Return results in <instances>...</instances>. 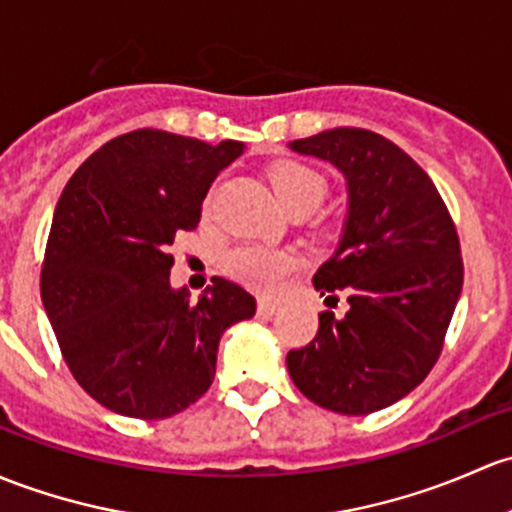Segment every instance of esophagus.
<instances>
[{"label":"esophagus","instance_id":"esophagus-1","mask_svg":"<svg viewBox=\"0 0 512 512\" xmlns=\"http://www.w3.org/2000/svg\"><path fill=\"white\" fill-rule=\"evenodd\" d=\"M277 309H279V301H274L270 297H260V299H257V311H260L262 316H272Z\"/></svg>","mask_w":512,"mask_h":512}]
</instances>
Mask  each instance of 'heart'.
Instances as JSON below:
<instances>
[{"mask_svg": "<svg viewBox=\"0 0 512 512\" xmlns=\"http://www.w3.org/2000/svg\"><path fill=\"white\" fill-rule=\"evenodd\" d=\"M270 184L274 196L279 198L284 208L294 206H316L326 193V179L311 166L294 159L274 161L270 166ZM299 255L292 250H279V247L242 245L230 247L223 255V270L235 277L238 282L252 289H277L289 274L297 272Z\"/></svg>", "mask_w": 512, "mask_h": 512, "instance_id": "obj_1", "label": "heart"}]
</instances>
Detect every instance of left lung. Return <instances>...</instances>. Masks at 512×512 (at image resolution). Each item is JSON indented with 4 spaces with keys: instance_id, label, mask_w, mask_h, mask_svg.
I'll return each mask as SVG.
<instances>
[{
    "instance_id": "8db88e82",
    "label": "left lung",
    "mask_w": 512,
    "mask_h": 512,
    "mask_svg": "<svg viewBox=\"0 0 512 512\" xmlns=\"http://www.w3.org/2000/svg\"><path fill=\"white\" fill-rule=\"evenodd\" d=\"M289 149L346 176V225L314 287L343 289L351 304L341 319L321 311L314 341L289 351V375L326 410L378 412L422 383L444 346L464 284L454 220L427 171L383 134L336 127Z\"/></svg>"
}]
</instances>
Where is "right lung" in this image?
<instances>
[{
	"instance_id": "1",
	"label": "right lung",
	"mask_w": 512,
	"mask_h": 512,
	"mask_svg": "<svg viewBox=\"0 0 512 512\" xmlns=\"http://www.w3.org/2000/svg\"><path fill=\"white\" fill-rule=\"evenodd\" d=\"M245 144L134 129L80 164L53 213L41 299L73 378L107 410L166 419L213 383L220 336L255 297L213 277L198 304L171 287L176 233Z\"/></svg>"
}]
</instances>
